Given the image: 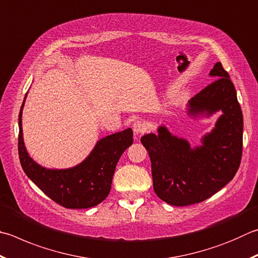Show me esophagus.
I'll return each instance as SVG.
<instances>
[{"instance_id": "34e87169", "label": "esophagus", "mask_w": 258, "mask_h": 258, "mask_svg": "<svg viewBox=\"0 0 258 258\" xmlns=\"http://www.w3.org/2000/svg\"><path fill=\"white\" fill-rule=\"evenodd\" d=\"M147 125H145V123H143V121H135V123L133 124V131L134 133L137 135H141L143 133H145V131H147Z\"/></svg>"}]
</instances>
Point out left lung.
Masks as SVG:
<instances>
[{"mask_svg":"<svg viewBox=\"0 0 258 258\" xmlns=\"http://www.w3.org/2000/svg\"><path fill=\"white\" fill-rule=\"evenodd\" d=\"M215 80L187 104L191 118L221 111L214 127L191 148L186 139L159 126L158 134L141 138L147 149L159 199L175 207L203 202L226 186L239 168L242 153L243 120L235 86L218 62L210 71Z\"/></svg>","mask_w":258,"mask_h":258,"instance_id":"left-lung-1","label":"left lung"}]
</instances>
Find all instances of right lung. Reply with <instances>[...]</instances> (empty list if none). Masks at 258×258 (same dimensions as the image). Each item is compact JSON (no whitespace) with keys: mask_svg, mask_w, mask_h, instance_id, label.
<instances>
[{"mask_svg":"<svg viewBox=\"0 0 258 258\" xmlns=\"http://www.w3.org/2000/svg\"><path fill=\"white\" fill-rule=\"evenodd\" d=\"M27 97V95H26ZM23 99L19 114V158L23 171L54 202L68 209L96 207L108 196L117 162L133 143V131L107 135L97 141L89 156L67 169H49L37 163L28 153L22 132Z\"/></svg>","mask_w":258,"mask_h":258,"instance_id":"1","label":"right lung"}]
</instances>
